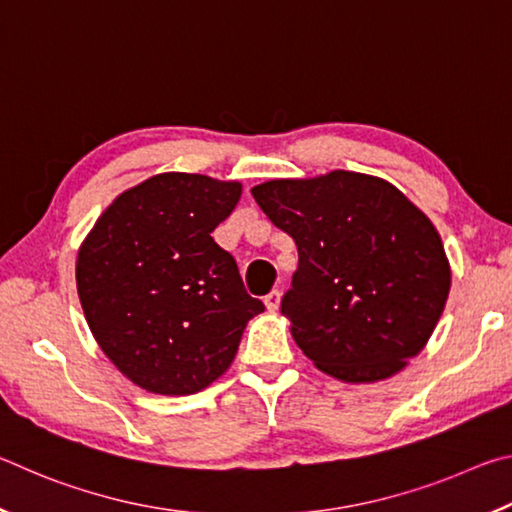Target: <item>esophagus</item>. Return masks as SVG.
<instances>
[{
	"label": "esophagus",
	"mask_w": 512,
	"mask_h": 512,
	"mask_svg": "<svg viewBox=\"0 0 512 512\" xmlns=\"http://www.w3.org/2000/svg\"><path fill=\"white\" fill-rule=\"evenodd\" d=\"M280 298H282V293L280 291H271L268 293V296L264 298V305H266V309H280Z\"/></svg>",
	"instance_id": "34e87169"
}]
</instances>
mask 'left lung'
I'll return each instance as SVG.
<instances>
[{
	"label": "left lung",
	"mask_w": 512,
	"mask_h": 512,
	"mask_svg": "<svg viewBox=\"0 0 512 512\" xmlns=\"http://www.w3.org/2000/svg\"><path fill=\"white\" fill-rule=\"evenodd\" d=\"M253 196L298 246L282 298L298 348L354 384L400 372L429 341L452 284L433 223L391 183L352 171L268 180Z\"/></svg>",
	"instance_id": "left-lung-1"
}]
</instances>
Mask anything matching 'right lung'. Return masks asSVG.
Masks as SVG:
<instances>
[{
    "mask_svg": "<svg viewBox=\"0 0 512 512\" xmlns=\"http://www.w3.org/2000/svg\"><path fill=\"white\" fill-rule=\"evenodd\" d=\"M239 183L160 173L115 198L76 259L85 320L106 357L144 391L192 395L235 359L250 298L235 257L212 239Z\"/></svg>",
    "mask_w": 512,
    "mask_h": 512,
    "instance_id": "obj_1",
    "label": "right lung"
}]
</instances>
